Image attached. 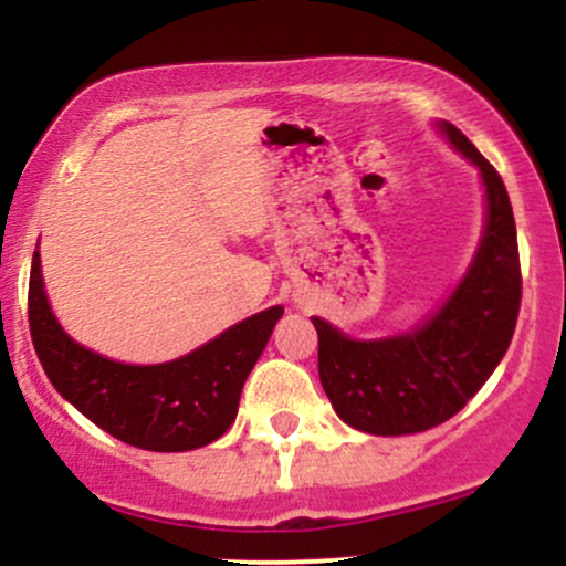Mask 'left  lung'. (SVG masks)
Here are the masks:
<instances>
[{
  "label": "left lung",
  "instance_id": "1",
  "mask_svg": "<svg viewBox=\"0 0 566 566\" xmlns=\"http://www.w3.org/2000/svg\"><path fill=\"white\" fill-rule=\"evenodd\" d=\"M439 133L482 172L486 223L469 274L412 333L354 340L314 316L319 378L337 418L375 437H405L444 423L495 373L522 305L516 223L495 167L450 122Z\"/></svg>",
  "mask_w": 566,
  "mask_h": 566
}]
</instances>
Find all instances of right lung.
Listing matches in <instances>:
<instances>
[{
  "mask_svg": "<svg viewBox=\"0 0 566 566\" xmlns=\"http://www.w3.org/2000/svg\"><path fill=\"white\" fill-rule=\"evenodd\" d=\"M282 314V305H271L165 365H122L63 333L44 292L39 250L31 261L29 327L50 382L97 428L140 450L186 452L223 437Z\"/></svg>",
  "mask_w": 566,
  "mask_h": 566,
  "instance_id": "add662e5",
  "label": "right lung"
}]
</instances>
